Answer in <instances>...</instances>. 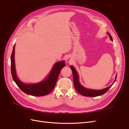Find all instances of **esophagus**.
Segmentation results:
<instances>
[{
	"instance_id": "esophagus-1",
	"label": "esophagus",
	"mask_w": 129,
	"mask_h": 129,
	"mask_svg": "<svg viewBox=\"0 0 129 129\" xmlns=\"http://www.w3.org/2000/svg\"><path fill=\"white\" fill-rule=\"evenodd\" d=\"M66 61H67V62H72V58L70 57V56H69L68 57H67V60H66Z\"/></svg>"
}]
</instances>
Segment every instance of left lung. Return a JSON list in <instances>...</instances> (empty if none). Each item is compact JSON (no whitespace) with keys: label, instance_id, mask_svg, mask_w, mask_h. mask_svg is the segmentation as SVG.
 <instances>
[{"label":"left lung","instance_id":"left-lung-1","mask_svg":"<svg viewBox=\"0 0 129 129\" xmlns=\"http://www.w3.org/2000/svg\"><path fill=\"white\" fill-rule=\"evenodd\" d=\"M108 34L109 36V37H110V39L111 40H112V37L111 35L109 33H108ZM70 67H71L72 71V72H73L74 87H75V89L76 90L77 92H79L80 94H81L83 96H89V97H96V96H98L103 95L104 93H105V92H107L108 91V90L110 88V87L113 84H112L109 87L104 88L102 90H100L87 89V88H84V87H83L82 85H81V84L80 83L79 80V75H78V74H77V72L76 71L75 69L74 68V67H73L72 66H71ZM116 78H117V75L116 76V79H115L114 82L116 81Z\"/></svg>","mask_w":129,"mask_h":129}]
</instances>
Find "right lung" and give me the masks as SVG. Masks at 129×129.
Listing matches in <instances>:
<instances>
[{
	"label": "right lung",
	"instance_id": "right-lung-1",
	"mask_svg": "<svg viewBox=\"0 0 129 129\" xmlns=\"http://www.w3.org/2000/svg\"><path fill=\"white\" fill-rule=\"evenodd\" d=\"M14 47L11 56V74L14 81L21 90L27 93L34 96H42L48 94L55 87L61 70L65 67L64 61H60L56 63L47 79L40 83L34 84H26L19 80L16 75L14 63Z\"/></svg>",
	"mask_w": 129,
	"mask_h": 129
}]
</instances>
